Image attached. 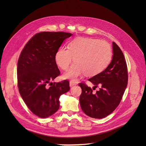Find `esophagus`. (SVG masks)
I'll use <instances>...</instances> for the list:
<instances>
[{
  "label": "esophagus",
  "mask_w": 146,
  "mask_h": 146,
  "mask_svg": "<svg viewBox=\"0 0 146 146\" xmlns=\"http://www.w3.org/2000/svg\"><path fill=\"white\" fill-rule=\"evenodd\" d=\"M75 85H76V83H74L72 81H70L69 82V86H70V87H72V86H74Z\"/></svg>",
  "instance_id": "1"
}]
</instances>
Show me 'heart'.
Segmentation results:
<instances>
[{"label":"heart","mask_w":146,"mask_h":146,"mask_svg":"<svg viewBox=\"0 0 146 146\" xmlns=\"http://www.w3.org/2000/svg\"><path fill=\"white\" fill-rule=\"evenodd\" d=\"M112 55L111 47L107 41L78 37L69 43L68 49L59 48L55 54V61L60 68L66 70L74 58L76 63L63 77L76 81L85 74L91 77L102 72L109 65Z\"/></svg>","instance_id":"obj_1"}]
</instances>
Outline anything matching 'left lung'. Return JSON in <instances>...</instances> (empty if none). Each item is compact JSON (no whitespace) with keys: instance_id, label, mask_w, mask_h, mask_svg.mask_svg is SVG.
<instances>
[{"instance_id":"left-lung-1","label":"left lung","mask_w":146,"mask_h":146,"mask_svg":"<svg viewBox=\"0 0 146 146\" xmlns=\"http://www.w3.org/2000/svg\"><path fill=\"white\" fill-rule=\"evenodd\" d=\"M113 58L102 72L88 80L94 85L93 90L100 86L96 93L85 83H79L82 88L80 104L82 111L92 118L102 119L115 110L122 99L127 86L128 73L126 61L121 48L113 42Z\"/></svg>"}]
</instances>
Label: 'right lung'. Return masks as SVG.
<instances>
[{"mask_svg":"<svg viewBox=\"0 0 146 146\" xmlns=\"http://www.w3.org/2000/svg\"><path fill=\"white\" fill-rule=\"evenodd\" d=\"M72 35L61 32L38 33L21 53L17 68L19 93L30 111L41 118L58 111L60 96L70 90L68 80L50 82L60 74L55 61V53ZM48 83L52 84L49 88L46 85Z\"/></svg>","mask_w":146,"mask_h":146,"instance_id":"1","label":"right lung"}]
</instances>
